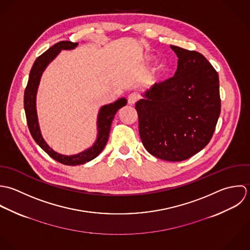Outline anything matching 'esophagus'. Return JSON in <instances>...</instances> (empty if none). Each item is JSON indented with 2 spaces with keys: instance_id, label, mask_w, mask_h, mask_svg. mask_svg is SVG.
<instances>
[{
  "instance_id": "esophagus-1",
  "label": "esophagus",
  "mask_w": 250,
  "mask_h": 250,
  "mask_svg": "<svg viewBox=\"0 0 250 250\" xmlns=\"http://www.w3.org/2000/svg\"><path fill=\"white\" fill-rule=\"evenodd\" d=\"M137 100H138V96H137L136 94H130V95L128 96V98H127V102H128V104H130V105L135 104Z\"/></svg>"
}]
</instances>
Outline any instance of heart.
<instances>
[{
    "label": "heart",
    "mask_w": 250,
    "mask_h": 250,
    "mask_svg": "<svg viewBox=\"0 0 250 250\" xmlns=\"http://www.w3.org/2000/svg\"><path fill=\"white\" fill-rule=\"evenodd\" d=\"M147 61H150V57L147 58ZM156 72H158V73L164 72V66H163V65H159V66L156 68Z\"/></svg>",
    "instance_id": "obj_1"
}]
</instances>
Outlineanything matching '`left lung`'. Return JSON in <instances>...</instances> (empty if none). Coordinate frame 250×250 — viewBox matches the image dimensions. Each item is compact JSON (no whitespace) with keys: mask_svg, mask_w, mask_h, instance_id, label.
Wrapping results in <instances>:
<instances>
[{"mask_svg":"<svg viewBox=\"0 0 250 250\" xmlns=\"http://www.w3.org/2000/svg\"><path fill=\"white\" fill-rule=\"evenodd\" d=\"M170 47L179 58L174 77L147 90L135 109L146 150L163 160L182 161L212 137L221 107L219 79L199 52Z\"/></svg>","mask_w":250,"mask_h":250,"instance_id":"obj_1","label":"left lung"}]
</instances>
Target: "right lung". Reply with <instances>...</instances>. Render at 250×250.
<instances>
[{"label":"right lung","instance_id":"obj_1","mask_svg":"<svg viewBox=\"0 0 250 250\" xmlns=\"http://www.w3.org/2000/svg\"><path fill=\"white\" fill-rule=\"evenodd\" d=\"M77 45H78L77 42L74 43L67 41L60 42L55 45H53L48 50L45 51L43 54H42L35 61L32 66V69L29 75L28 84L24 93V109L26 113L27 124L34 140L42 150H44L47 154H49L53 159L64 165H70V166L84 164L96 158L100 154L108 141L111 124L115 117V114L120 108L124 107L127 102V100L125 98H122L116 100L113 103L104 105L100 108V113L98 116V130H99L98 139L95 142V144L88 150H84L77 154H73V155H63L51 149L50 147L47 145V143L44 141L43 137L42 136L40 125H39L37 108H36L38 88L40 85L42 72L44 71V69L51 62L57 57V55L61 52V50H71V49H74Z\"/></svg>","mask_w":250,"mask_h":250}]
</instances>
